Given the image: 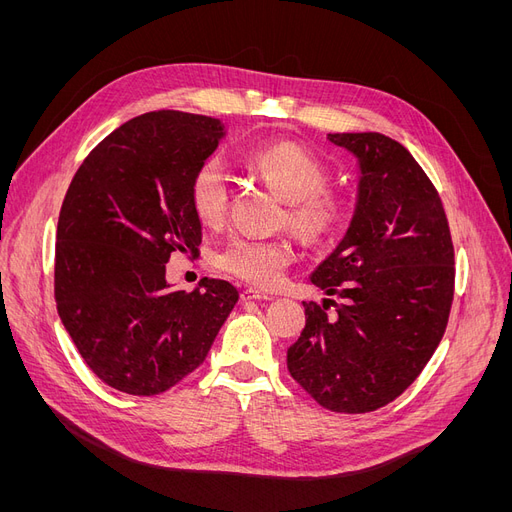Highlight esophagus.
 Returning a JSON list of instances; mask_svg holds the SVG:
<instances>
[{
    "label": "esophagus",
    "mask_w": 512,
    "mask_h": 512,
    "mask_svg": "<svg viewBox=\"0 0 512 512\" xmlns=\"http://www.w3.org/2000/svg\"><path fill=\"white\" fill-rule=\"evenodd\" d=\"M272 297L270 294H265L261 290H255V288H245L240 292V301L242 303H251V301H270Z\"/></svg>",
    "instance_id": "obj_1"
}]
</instances>
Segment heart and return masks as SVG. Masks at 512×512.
Listing matches in <instances>:
<instances>
[{
  "instance_id": "heart-1",
  "label": "heart",
  "mask_w": 512,
  "mask_h": 512,
  "mask_svg": "<svg viewBox=\"0 0 512 512\" xmlns=\"http://www.w3.org/2000/svg\"><path fill=\"white\" fill-rule=\"evenodd\" d=\"M251 170L286 201V222L309 240L332 236L346 220L344 197L328 191V170L307 149L294 143L259 147L249 155ZM230 176L220 157H207L188 182V201L203 224L226 218ZM294 259L288 238L236 236L215 255V265L240 282L270 288Z\"/></svg>"
}]
</instances>
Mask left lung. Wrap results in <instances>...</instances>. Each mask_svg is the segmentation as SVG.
<instances>
[{
    "mask_svg": "<svg viewBox=\"0 0 512 512\" xmlns=\"http://www.w3.org/2000/svg\"><path fill=\"white\" fill-rule=\"evenodd\" d=\"M328 141L361 170L351 226L311 274L342 303H303L286 363L317 405L355 415L386 407L432 359L452 307L454 247L436 186L405 147L380 132Z\"/></svg>",
    "mask_w": 512,
    "mask_h": 512,
    "instance_id": "8db88e82",
    "label": "left lung"
}]
</instances>
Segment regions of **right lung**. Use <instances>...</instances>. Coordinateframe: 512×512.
<instances>
[{"label":"right lung","mask_w":512,"mask_h":512,"mask_svg":"<svg viewBox=\"0 0 512 512\" xmlns=\"http://www.w3.org/2000/svg\"><path fill=\"white\" fill-rule=\"evenodd\" d=\"M209 116L161 110L116 128L85 157L62 203L56 303L80 357L132 396L170 390L207 357L238 301L230 282L172 290L174 251L199 253L188 182L220 139Z\"/></svg>","instance_id":"add662e5"}]
</instances>
